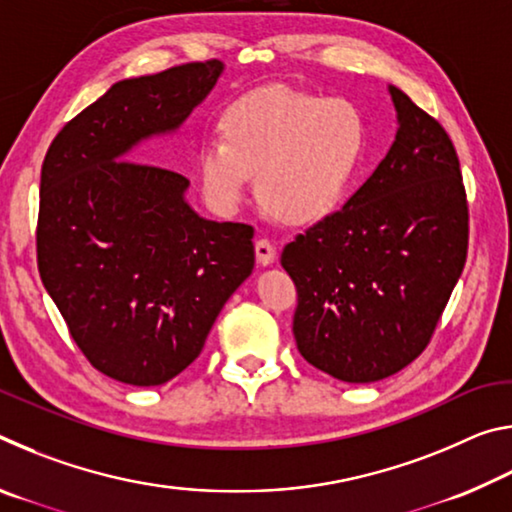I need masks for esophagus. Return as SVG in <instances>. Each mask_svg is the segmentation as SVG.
<instances>
[{
    "instance_id": "obj_1",
    "label": "esophagus",
    "mask_w": 512,
    "mask_h": 512,
    "mask_svg": "<svg viewBox=\"0 0 512 512\" xmlns=\"http://www.w3.org/2000/svg\"><path fill=\"white\" fill-rule=\"evenodd\" d=\"M255 257L259 266H271L275 262V246L268 239H259L255 244Z\"/></svg>"
}]
</instances>
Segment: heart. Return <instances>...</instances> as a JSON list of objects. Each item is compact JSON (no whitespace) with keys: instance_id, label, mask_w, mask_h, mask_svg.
I'll use <instances>...</instances> for the list:
<instances>
[{"instance_id":"1","label":"heart","mask_w":512,"mask_h":512,"mask_svg":"<svg viewBox=\"0 0 512 512\" xmlns=\"http://www.w3.org/2000/svg\"><path fill=\"white\" fill-rule=\"evenodd\" d=\"M221 131L196 153L198 183L219 214L246 201L257 173L259 198L282 221L323 219L348 194L366 153V121L354 103L284 85L232 101Z\"/></svg>"}]
</instances>
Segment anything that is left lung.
Returning a JSON list of instances; mask_svg holds the SVG:
<instances>
[{"label":"left lung","instance_id":"8db88e82","mask_svg":"<svg viewBox=\"0 0 512 512\" xmlns=\"http://www.w3.org/2000/svg\"><path fill=\"white\" fill-rule=\"evenodd\" d=\"M388 94L397 133L386 158L341 212L282 250L298 350L348 384L391 377L427 348L467 257L454 144L402 90Z\"/></svg>","mask_w":512,"mask_h":512}]
</instances>
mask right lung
Segmentation results:
<instances>
[{
    "label": "right lung",
    "instance_id": "right-lung-1",
    "mask_svg": "<svg viewBox=\"0 0 512 512\" xmlns=\"http://www.w3.org/2000/svg\"><path fill=\"white\" fill-rule=\"evenodd\" d=\"M223 69L207 60L115 83L56 135L42 164V284L88 361L121 384L180 375L253 273L250 225L203 219L185 176L131 162L142 142L180 131Z\"/></svg>",
    "mask_w": 512,
    "mask_h": 512
}]
</instances>
